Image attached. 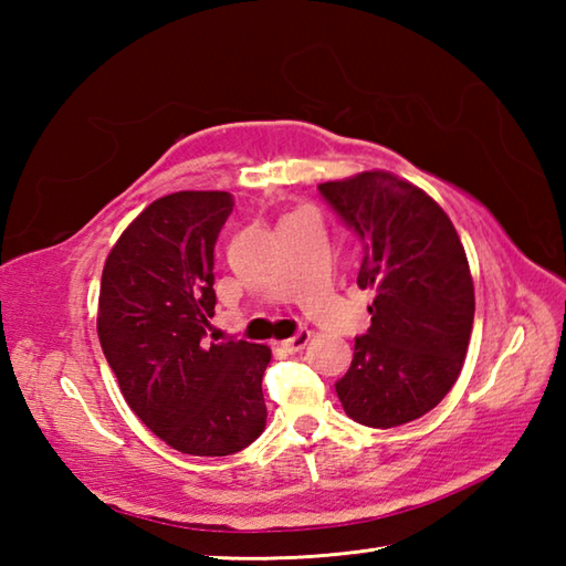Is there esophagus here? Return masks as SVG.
Returning a JSON list of instances; mask_svg holds the SVG:
<instances>
[{
  "label": "esophagus",
  "mask_w": 566,
  "mask_h": 566,
  "mask_svg": "<svg viewBox=\"0 0 566 566\" xmlns=\"http://www.w3.org/2000/svg\"><path fill=\"white\" fill-rule=\"evenodd\" d=\"M308 340H311V333L308 331H298L296 335H292V338L282 340V347H284L286 353H298V350H304Z\"/></svg>",
  "instance_id": "esophagus-1"
}]
</instances>
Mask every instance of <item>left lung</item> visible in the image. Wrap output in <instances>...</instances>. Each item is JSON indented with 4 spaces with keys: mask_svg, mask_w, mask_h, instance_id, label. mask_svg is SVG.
I'll return each instance as SVG.
<instances>
[{
    "mask_svg": "<svg viewBox=\"0 0 566 566\" xmlns=\"http://www.w3.org/2000/svg\"><path fill=\"white\" fill-rule=\"evenodd\" d=\"M318 191L363 240L357 286L375 292L371 326L355 338L335 391L357 423H411L444 399L464 365L474 282L462 240L438 201L391 172H359Z\"/></svg>",
    "mask_w": 566,
    "mask_h": 566,
    "instance_id": "1",
    "label": "left lung"
}]
</instances>
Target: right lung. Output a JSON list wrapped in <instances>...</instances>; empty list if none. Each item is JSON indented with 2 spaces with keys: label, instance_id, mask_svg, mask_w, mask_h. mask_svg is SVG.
I'll list each match as a JSON object with an SVG mask.
<instances>
[{
  "label": "right lung",
  "instance_id": "right-lung-1",
  "mask_svg": "<svg viewBox=\"0 0 566 566\" xmlns=\"http://www.w3.org/2000/svg\"><path fill=\"white\" fill-rule=\"evenodd\" d=\"M233 197L175 191L143 209L104 262L97 333L126 403L170 448L240 452L268 423L270 347L207 343L213 245Z\"/></svg>",
  "mask_w": 566,
  "mask_h": 566
}]
</instances>
